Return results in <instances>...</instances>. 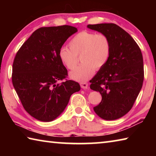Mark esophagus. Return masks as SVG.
Masks as SVG:
<instances>
[{"instance_id":"1","label":"esophagus","mask_w":156,"mask_h":156,"mask_svg":"<svg viewBox=\"0 0 156 156\" xmlns=\"http://www.w3.org/2000/svg\"><path fill=\"white\" fill-rule=\"evenodd\" d=\"M80 87L83 89H87L88 87V83H80Z\"/></svg>"}]
</instances>
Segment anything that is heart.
Here are the masks:
<instances>
[{
    "instance_id": "b5f03b06",
    "label": "heart",
    "mask_w": 156,
    "mask_h": 156,
    "mask_svg": "<svg viewBox=\"0 0 156 156\" xmlns=\"http://www.w3.org/2000/svg\"><path fill=\"white\" fill-rule=\"evenodd\" d=\"M69 48L60 49V61L69 69H73L80 56L81 65L69 73L70 78L79 82H84L93 75L95 69L104 67L109 60L111 43L104 34H96L90 31H82L71 39Z\"/></svg>"
}]
</instances>
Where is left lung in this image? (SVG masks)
Here are the masks:
<instances>
[{
    "mask_svg": "<svg viewBox=\"0 0 156 156\" xmlns=\"http://www.w3.org/2000/svg\"><path fill=\"white\" fill-rule=\"evenodd\" d=\"M92 30L104 34L111 43V53L106 64L90 80V88L102 96L94 107L102 119H118L131 109L144 80L141 50L133 38L113 23L88 25Z\"/></svg>",
    "mask_w": 156,
    "mask_h": 156,
    "instance_id": "left-lung-1",
    "label": "left lung"
}]
</instances>
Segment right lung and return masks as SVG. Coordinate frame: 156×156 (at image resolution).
Listing matches in <instances>:
<instances>
[{"instance_id":"right-lung-1","label":"right lung","mask_w":156,"mask_h":156,"mask_svg":"<svg viewBox=\"0 0 156 156\" xmlns=\"http://www.w3.org/2000/svg\"><path fill=\"white\" fill-rule=\"evenodd\" d=\"M77 28L69 25L41 27L34 31L18 50L12 66L13 86L29 114L51 122L61 114L70 96L79 91L77 82L58 83L67 76L58 52Z\"/></svg>"}]
</instances>
